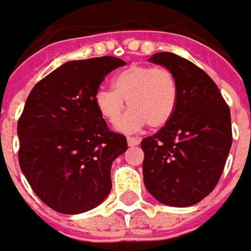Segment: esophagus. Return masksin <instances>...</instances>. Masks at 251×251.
I'll list each match as a JSON object with an SVG mask.
<instances>
[{
    "instance_id": "obj_1",
    "label": "esophagus",
    "mask_w": 251,
    "mask_h": 251,
    "mask_svg": "<svg viewBox=\"0 0 251 251\" xmlns=\"http://www.w3.org/2000/svg\"><path fill=\"white\" fill-rule=\"evenodd\" d=\"M140 142H141L140 138H136V137H127V145H129V147H137V145H140Z\"/></svg>"
}]
</instances>
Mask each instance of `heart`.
Returning <instances> with one entry per match:
<instances>
[{"label": "heart", "mask_w": 251, "mask_h": 251, "mask_svg": "<svg viewBox=\"0 0 251 251\" xmlns=\"http://www.w3.org/2000/svg\"><path fill=\"white\" fill-rule=\"evenodd\" d=\"M179 99L176 77L167 68L149 66L127 67L115 75L113 87H99L94 102L99 114L110 124H115L126 107L131 110L117 124L121 133H136L149 124L163 127L172 120Z\"/></svg>", "instance_id": "1"}]
</instances>
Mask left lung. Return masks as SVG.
<instances>
[{"label":"left lung","instance_id":"1","mask_svg":"<svg viewBox=\"0 0 251 251\" xmlns=\"http://www.w3.org/2000/svg\"><path fill=\"white\" fill-rule=\"evenodd\" d=\"M176 77L179 99L172 120L144 138V184L154 199L189 207L215 188L232 142L230 109L214 80L171 52L148 59Z\"/></svg>","mask_w":251,"mask_h":251}]
</instances>
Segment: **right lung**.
<instances>
[{"mask_svg":"<svg viewBox=\"0 0 251 251\" xmlns=\"http://www.w3.org/2000/svg\"><path fill=\"white\" fill-rule=\"evenodd\" d=\"M126 63L118 57L71 60L32 88L17 124L19 161L41 201L76 215L95 208L111 191L110 171L126 152L94 102L103 77Z\"/></svg>","mask_w":251,"mask_h":251,"instance_id":"right-lung-1","label":"right lung"}]
</instances>
